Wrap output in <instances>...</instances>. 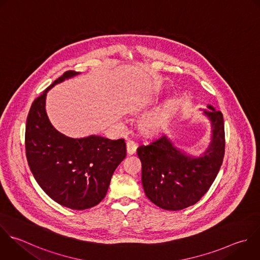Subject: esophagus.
I'll return each instance as SVG.
<instances>
[{
	"label": "esophagus",
	"instance_id": "esophagus-1",
	"mask_svg": "<svg viewBox=\"0 0 260 260\" xmlns=\"http://www.w3.org/2000/svg\"><path fill=\"white\" fill-rule=\"evenodd\" d=\"M136 149H137V145H136L134 142H132V141L127 142V144H126V150H127V154H128V155L134 154V153L136 152Z\"/></svg>",
	"mask_w": 260,
	"mask_h": 260
}]
</instances>
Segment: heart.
<instances>
[{
    "instance_id": "obj_1",
    "label": "heart",
    "mask_w": 260,
    "mask_h": 260,
    "mask_svg": "<svg viewBox=\"0 0 260 260\" xmlns=\"http://www.w3.org/2000/svg\"><path fill=\"white\" fill-rule=\"evenodd\" d=\"M147 104L148 102H143L141 105L134 107L131 111H138ZM170 109H171V103H168L164 107L143 117L138 122V125H137L139 133L142 136L147 138L154 137L159 133H161V131L167 127L169 117H170Z\"/></svg>"
}]
</instances>
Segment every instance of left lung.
<instances>
[{
    "mask_svg": "<svg viewBox=\"0 0 260 260\" xmlns=\"http://www.w3.org/2000/svg\"><path fill=\"white\" fill-rule=\"evenodd\" d=\"M210 123V141L205 150L190 154L164 135L140 146L141 181L146 197L166 210H180L195 204L213 183L224 155L222 114L211 105L200 109Z\"/></svg>",
    "mask_w": 260,
    "mask_h": 260,
    "instance_id": "obj_1",
    "label": "left lung"
}]
</instances>
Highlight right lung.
Here are the masks:
<instances>
[{
    "mask_svg": "<svg viewBox=\"0 0 260 260\" xmlns=\"http://www.w3.org/2000/svg\"><path fill=\"white\" fill-rule=\"evenodd\" d=\"M79 74L64 73L34 102L26 121L25 148L42 189L59 204L83 210L105 198L115 170L126 157V143L94 134L73 138L52 125L46 111L47 93Z\"/></svg>",
    "mask_w": 260,
    "mask_h": 260,
    "instance_id": "add662e5",
    "label": "right lung"
}]
</instances>
